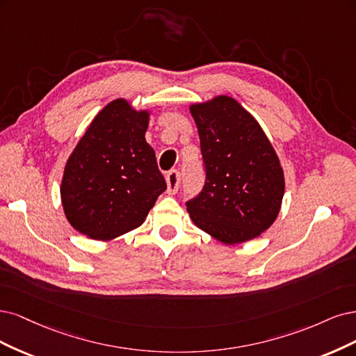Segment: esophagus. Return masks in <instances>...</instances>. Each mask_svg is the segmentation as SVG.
Listing matches in <instances>:
<instances>
[{
	"instance_id": "esophagus-1",
	"label": "esophagus",
	"mask_w": 356,
	"mask_h": 356,
	"mask_svg": "<svg viewBox=\"0 0 356 356\" xmlns=\"http://www.w3.org/2000/svg\"><path fill=\"white\" fill-rule=\"evenodd\" d=\"M167 180V192L168 193H176L179 191L180 185V173L177 170H171L165 176Z\"/></svg>"
}]
</instances>
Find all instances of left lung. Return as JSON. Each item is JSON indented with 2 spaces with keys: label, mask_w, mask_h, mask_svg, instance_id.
Returning a JSON list of instances; mask_svg holds the SVG:
<instances>
[{
  "label": "left lung",
  "mask_w": 356,
  "mask_h": 356,
  "mask_svg": "<svg viewBox=\"0 0 356 356\" xmlns=\"http://www.w3.org/2000/svg\"><path fill=\"white\" fill-rule=\"evenodd\" d=\"M197 122L205 181L186 201L192 222L225 244L259 236L275 222L284 173L259 122L227 96L191 106Z\"/></svg>",
  "instance_id": "left-lung-1"
}]
</instances>
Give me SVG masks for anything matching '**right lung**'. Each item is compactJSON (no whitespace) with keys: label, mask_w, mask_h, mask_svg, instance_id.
I'll return each mask as SVG.
<instances>
[{"label":"right lung","mask_w":356,"mask_h":356,"mask_svg":"<svg viewBox=\"0 0 356 356\" xmlns=\"http://www.w3.org/2000/svg\"><path fill=\"white\" fill-rule=\"evenodd\" d=\"M147 112L124 99L90 124L65 167L60 197L66 219L90 238L111 239L140 226L167 189L146 143Z\"/></svg>","instance_id":"obj_1"}]
</instances>
